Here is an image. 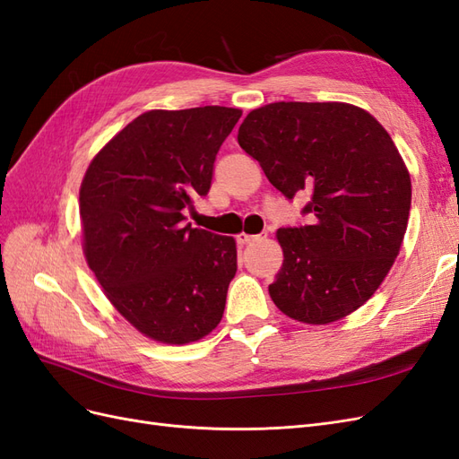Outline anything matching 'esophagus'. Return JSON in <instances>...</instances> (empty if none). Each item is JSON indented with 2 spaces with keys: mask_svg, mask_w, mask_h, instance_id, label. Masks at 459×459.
<instances>
[{
  "mask_svg": "<svg viewBox=\"0 0 459 459\" xmlns=\"http://www.w3.org/2000/svg\"><path fill=\"white\" fill-rule=\"evenodd\" d=\"M265 237H267V232H261V234H257V237H252V234L240 232L238 237H237V240H238V244H252V242H257V240H264Z\"/></svg>",
  "mask_w": 459,
  "mask_h": 459,
  "instance_id": "1",
  "label": "esophagus"
}]
</instances>
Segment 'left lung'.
Wrapping results in <instances>:
<instances>
[{
	"mask_svg": "<svg viewBox=\"0 0 459 459\" xmlns=\"http://www.w3.org/2000/svg\"><path fill=\"white\" fill-rule=\"evenodd\" d=\"M238 143L288 200L311 195V225L277 230L274 306L307 325L361 307L394 265L411 207L410 171L385 126L344 101H277L247 113Z\"/></svg>",
	"mask_w": 459,
	"mask_h": 459,
	"instance_id": "8db88e82",
	"label": "left lung"
}]
</instances>
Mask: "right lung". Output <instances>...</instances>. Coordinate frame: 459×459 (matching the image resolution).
Masks as SVG:
<instances>
[{
	"mask_svg": "<svg viewBox=\"0 0 459 459\" xmlns=\"http://www.w3.org/2000/svg\"><path fill=\"white\" fill-rule=\"evenodd\" d=\"M242 111L152 109L117 133L81 185L82 250L113 307L138 333L190 344L222 319L237 240L185 225L212 186L221 143Z\"/></svg>",
	"mask_w": 459,
	"mask_h": 459,
	"instance_id": "1",
	"label": "right lung"
}]
</instances>
